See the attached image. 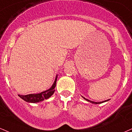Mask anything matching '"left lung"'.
<instances>
[{"label":"left lung","mask_w":132,"mask_h":132,"mask_svg":"<svg viewBox=\"0 0 132 132\" xmlns=\"http://www.w3.org/2000/svg\"><path fill=\"white\" fill-rule=\"evenodd\" d=\"M82 97H83L84 99L85 100H87V101H89V102H90V103H93V104H100V103H104V102H105V101H108L109 100H106V101H102V102H94V101H90V100H88V99H86V98H84V96H82Z\"/></svg>","instance_id":"1"}]
</instances>
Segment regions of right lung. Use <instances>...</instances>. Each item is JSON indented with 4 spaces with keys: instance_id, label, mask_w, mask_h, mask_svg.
<instances>
[{
    "instance_id": "right-lung-1",
    "label": "right lung",
    "mask_w": 132,
    "mask_h": 132,
    "mask_svg": "<svg viewBox=\"0 0 132 132\" xmlns=\"http://www.w3.org/2000/svg\"><path fill=\"white\" fill-rule=\"evenodd\" d=\"M56 79H57V76L55 79V82L52 85V87L50 89L46 90L45 92H41L40 93H37V94H29V95H18V96L23 99V100L28 103H38L44 100L48 99V98H50L52 95L53 94L54 92H55V88L56 87Z\"/></svg>"
}]
</instances>
